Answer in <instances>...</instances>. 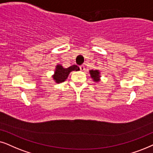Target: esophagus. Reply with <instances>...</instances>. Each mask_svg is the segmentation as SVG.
<instances>
[{
    "mask_svg": "<svg viewBox=\"0 0 153 153\" xmlns=\"http://www.w3.org/2000/svg\"><path fill=\"white\" fill-rule=\"evenodd\" d=\"M80 71H85V66H83V65H82V66H80Z\"/></svg>",
    "mask_w": 153,
    "mask_h": 153,
    "instance_id": "esophagus-1",
    "label": "esophagus"
}]
</instances>
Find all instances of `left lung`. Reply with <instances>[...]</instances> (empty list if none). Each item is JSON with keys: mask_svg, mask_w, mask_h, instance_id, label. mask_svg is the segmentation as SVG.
I'll return each mask as SVG.
<instances>
[{"mask_svg": "<svg viewBox=\"0 0 153 153\" xmlns=\"http://www.w3.org/2000/svg\"><path fill=\"white\" fill-rule=\"evenodd\" d=\"M89 74H90V76L92 80L94 81V82H99L100 81V71L99 70H90L89 71Z\"/></svg>", "mask_w": 153, "mask_h": 153, "instance_id": "obj_1", "label": "left lung"}]
</instances>
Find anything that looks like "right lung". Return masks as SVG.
I'll use <instances>...</instances> for the list:
<instances>
[{
	"instance_id": "add662e5",
	"label": "right lung",
	"mask_w": 153,
	"mask_h": 153,
	"mask_svg": "<svg viewBox=\"0 0 153 153\" xmlns=\"http://www.w3.org/2000/svg\"><path fill=\"white\" fill-rule=\"evenodd\" d=\"M79 70H80V68L76 65H73L68 68H64L61 64H57L56 66L54 75H52V78L56 83L63 82L66 80L71 71H78Z\"/></svg>"
}]
</instances>
